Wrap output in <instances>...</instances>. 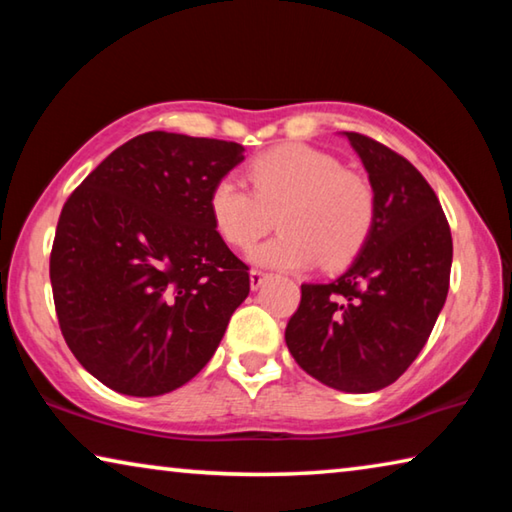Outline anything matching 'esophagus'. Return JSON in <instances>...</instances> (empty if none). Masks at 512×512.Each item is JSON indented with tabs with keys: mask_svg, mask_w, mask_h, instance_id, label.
Returning <instances> with one entry per match:
<instances>
[{
	"mask_svg": "<svg viewBox=\"0 0 512 512\" xmlns=\"http://www.w3.org/2000/svg\"><path fill=\"white\" fill-rule=\"evenodd\" d=\"M268 277H271V275L264 273V271H259V268H253V271H250V287L259 289L268 280Z\"/></svg>",
	"mask_w": 512,
	"mask_h": 512,
	"instance_id": "1",
	"label": "esophagus"
}]
</instances>
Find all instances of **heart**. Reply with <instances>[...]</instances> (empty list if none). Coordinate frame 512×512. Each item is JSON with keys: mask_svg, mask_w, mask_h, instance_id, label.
<instances>
[{"mask_svg": "<svg viewBox=\"0 0 512 512\" xmlns=\"http://www.w3.org/2000/svg\"><path fill=\"white\" fill-rule=\"evenodd\" d=\"M253 193L223 176L207 194V210L225 244L246 250L275 221L280 235L257 246V264L298 271L350 264L372 235L377 192L361 171L343 167L334 153L307 144H280L246 167Z\"/></svg>", "mask_w": 512, "mask_h": 512, "instance_id": "heart-1", "label": "heart"}]
</instances>
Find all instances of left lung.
<instances>
[{
	"label": "left lung",
	"mask_w": 512,
	"mask_h": 512,
	"mask_svg": "<svg viewBox=\"0 0 512 512\" xmlns=\"http://www.w3.org/2000/svg\"><path fill=\"white\" fill-rule=\"evenodd\" d=\"M377 192L366 248L329 284H302L287 339L298 366L325 386L372 393L404 375L449 291L452 232L431 185L400 153L345 133Z\"/></svg>",
	"instance_id": "obj_1"
}]
</instances>
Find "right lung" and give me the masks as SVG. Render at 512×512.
<instances>
[{"instance_id": "add662e5", "label": "right lung", "mask_w": 512, "mask_h": 512, "mask_svg": "<svg viewBox=\"0 0 512 512\" xmlns=\"http://www.w3.org/2000/svg\"><path fill=\"white\" fill-rule=\"evenodd\" d=\"M244 160L237 142L151 131L69 194L49 257L60 332L81 366L155 397L205 368L250 291L207 194Z\"/></svg>"}]
</instances>
